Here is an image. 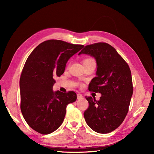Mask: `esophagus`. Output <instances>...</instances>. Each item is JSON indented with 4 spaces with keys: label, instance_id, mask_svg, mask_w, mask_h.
Wrapping results in <instances>:
<instances>
[{
    "label": "esophagus",
    "instance_id": "34e87169",
    "mask_svg": "<svg viewBox=\"0 0 154 154\" xmlns=\"http://www.w3.org/2000/svg\"><path fill=\"white\" fill-rule=\"evenodd\" d=\"M83 98V96L80 94V93H78V94H77V99L78 100H81Z\"/></svg>",
    "mask_w": 154,
    "mask_h": 154
}]
</instances>
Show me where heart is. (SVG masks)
Returning a JSON list of instances; mask_svg holds the SVG:
<instances>
[{
	"label": "heart",
	"instance_id": "1",
	"mask_svg": "<svg viewBox=\"0 0 154 154\" xmlns=\"http://www.w3.org/2000/svg\"><path fill=\"white\" fill-rule=\"evenodd\" d=\"M94 62V60H92V58H86L84 60H83V63L85 62Z\"/></svg>",
	"mask_w": 154,
	"mask_h": 154
}]
</instances>
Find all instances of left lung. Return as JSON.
Listing matches in <instances>:
<instances>
[{
    "mask_svg": "<svg viewBox=\"0 0 154 154\" xmlns=\"http://www.w3.org/2000/svg\"><path fill=\"white\" fill-rule=\"evenodd\" d=\"M94 57L96 76L92 79L88 90L101 94L96 101L85 97L88 108L85 120L92 130L100 134L112 132L122 123L127 116L133 94L131 71L124 59L109 44L88 45L79 53Z\"/></svg>",
    "mask_w": 154,
    "mask_h": 154,
    "instance_id": "1",
    "label": "left lung"
}]
</instances>
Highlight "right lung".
I'll list each match as a JSON object with an SVG mask.
<instances>
[{
    "instance_id": "1",
    "label": "right lung",
    "mask_w": 154,
    "mask_h": 154,
    "mask_svg": "<svg viewBox=\"0 0 154 154\" xmlns=\"http://www.w3.org/2000/svg\"><path fill=\"white\" fill-rule=\"evenodd\" d=\"M84 45L49 40L39 44L27 58L20 78V109L29 127L49 134L62 125L69 103L76 100L73 91H53L54 78L64 72L69 59Z\"/></svg>"
}]
</instances>
